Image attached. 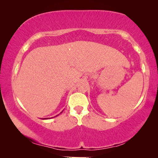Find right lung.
I'll return each mask as SVG.
<instances>
[{
    "mask_svg": "<svg viewBox=\"0 0 158 158\" xmlns=\"http://www.w3.org/2000/svg\"><path fill=\"white\" fill-rule=\"evenodd\" d=\"M61 112H62V111H61ZM58 115H59V114H58ZM58 115H56V116H58ZM48 119V118H44V119Z\"/></svg>",
    "mask_w": 158,
    "mask_h": 158,
    "instance_id": "add662e5",
    "label": "right lung"
}]
</instances>
